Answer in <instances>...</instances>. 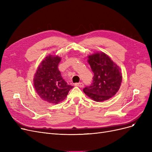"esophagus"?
<instances>
[{"label":"esophagus","instance_id":"obj_1","mask_svg":"<svg viewBox=\"0 0 152 152\" xmlns=\"http://www.w3.org/2000/svg\"><path fill=\"white\" fill-rule=\"evenodd\" d=\"M75 86H79V87H80V88H82V87L84 86V85H83V83H75Z\"/></svg>","mask_w":152,"mask_h":152}]
</instances>
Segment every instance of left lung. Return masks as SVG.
<instances>
[{
  "label": "left lung",
  "instance_id": "left-lung-1",
  "mask_svg": "<svg viewBox=\"0 0 152 152\" xmlns=\"http://www.w3.org/2000/svg\"><path fill=\"white\" fill-rule=\"evenodd\" d=\"M88 58L94 76L92 84L83 91L95 102L109 100L120 88L122 78L120 67L102 52L89 55Z\"/></svg>",
  "mask_w": 152,
  "mask_h": 152
}]
</instances>
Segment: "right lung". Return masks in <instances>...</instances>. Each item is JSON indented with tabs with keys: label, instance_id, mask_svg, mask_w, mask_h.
I'll return each mask as SVG.
<instances>
[{
	"label": "right lung",
	"instance_id": "1",
	"mask_svg": "<svg viewBox=\"0 0 152 152\" xmlns=\"http://www.w3.org/2000/svg\"><path fill=\"white\" fill-rule=\"evenodd\" d=\"M61 58L48 55L38 66L33 78L37 94L43 100L57 104L64 100L73 86L67 85L58 69Z\"/></svg>",
	"mask_w": 152,
	"mask_h": 152
}]
</instances>
